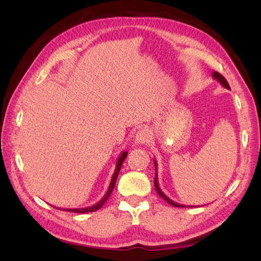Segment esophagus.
<instances>
[{
  "instance_id": "esophagus-1",
  "label": "esophagus",
  "mask_w": 261,
  "mask_h": 261,
  "mask_svg": "<svg viewBox=\"0 0 261 261\" xmlns=\"http://www.w3.org/2000/svg\"><path fill=\"white\" fill-rule=\"evenodd\" d=\"M151 140V131L148 127H141L136 134L135 141L137 145H145Z\"/></svg>"
}]
</instances>
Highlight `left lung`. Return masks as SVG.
Wrapping results in <instances>:
<instances>
[{"instance_id": "8db88e82", "label": "left lung", "mask_w": 261, "mask_h": 261, "mask_svg": "<svg viewBox=\"0 0 261 261\" xmlns=\"http://www.w3.org/2000/svg\"><path fill=\"white\" fill-rule=\"evenodd\" d=\"M212 76H213V79L214 80H216L218 81L221 85H222L223 87H225V88H228V90H230V86H229V84H228V82H226V80L224 79V77L221 75V74H219L218 71H213V74H212ZM153 164H154V168H156V175H154V180H153V184H154V188H156V191H157V193H158V195L162 197V198H164L166 202L167 203H169L171 206H176V207H186L187 205H182V204H178V203H176V202H174V201H171V199L168 197V196H166L165 194H164V192H162V190H160V187H159V184H158V175H157V163H156V160H153Z\"/></svg>"}]
</instances>
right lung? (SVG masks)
<instances>
[{"label": "right lung", "instance_id": "right-lung-1", "mask_svg": "<svg viewBox=\"0 0 261 261\" xmlns=\"http://www.w3.org/2000/svg\"><path fill=\"white\" fill-rule=\"evenodd\" d=\"M127 152L126 151H123L121 152L120 157L118 159V162H116V165H115V170H114V174L112 176V179H111V182H110V186H109V190L107 192V194L103 196V198L101 199V201L97 202L96 204L92 205V206H88V207H84V208H66V211H68V212H73V213H88V212H94V211H97L101 208L103 206V204L108 201V198L110 197L111 193H112L113 188H114V185H115V181H116V178H118V175L120 173V169H121V166L122 164H123L124 159L126 157Z\"/></svg>", "mask_w": 261, "mask_h": 261}]
</instances>
